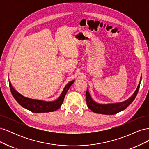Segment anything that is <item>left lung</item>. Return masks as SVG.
Returning <instances> with one entry per match:
<instances>
[{
	"label": "left lung",
	"mask_w": 149,
	"mask_h": 149,
	"mask_svg": "<svg viewBox=\"0 0 149 149\" xmlns=\"http://www.w3.org/2000/svg\"><path fill=\"white\" fill-rule=\"evenodd\" d=\"M142 80V76L140 79V82L138 84V86L134 93L132 95L130 96L127 100L120 102L111 103V104H100L94 101L91 97L88 89H87L86 93V103L89 109L93 112L97 114H101L105 115H114L118 112L123 111L130 104H131L134 99L136 98L138 93L140 84Z\"/></svg>",
	"instance_id": "left-lung-1"
}]
</instances>
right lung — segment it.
<instances>
[{
    "label": "right lung",
    "mask_w": 149,
    "mask_h": 149,
    "mask_svg": "<svg viewBox=\"0 0 149 149\" xmlns=\"http://www.w3.org/2000/svg\"><path fill=\"white\" fill-rule=\"evenodd\" d=\"M75 80H72L65 86L60 96L57 100L53 101H46L40 100L29 98L24 96L13 88L10 81L8 79L10 91L13 97L17 102L25 109H27L34 113H43V112H49L55 111L61 106L63 102L67 91Z\"/></svg>",
    "instance_id": "obj_1"
}]
</instances>
